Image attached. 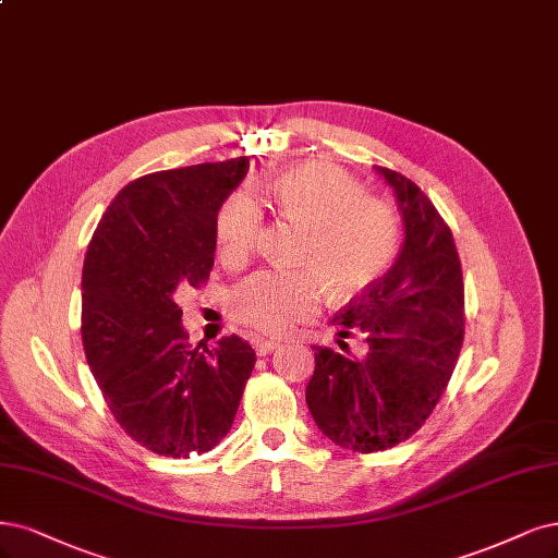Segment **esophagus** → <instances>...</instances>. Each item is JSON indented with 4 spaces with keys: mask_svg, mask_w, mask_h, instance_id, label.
<instances>
[{
    "mask_svg": "<svg viewBox=\"0 0 558 558\" xmlns=\"http://www.w3.org/2000/svg\"><path fill=\"white\" fill-rule=\"evenodd\" d=\"M279 343H281L279 339H265V337H256V339H254V349H256V353H258V355H267V353H272Z\"/></svg>",
    "mask_w": 558,
    "mask_h": 558,
    "instance_id": "1",
    "label": "esophagus"
}]
</instances>
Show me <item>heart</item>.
I'll use <instances>...</instances> for the list:
<instances>
[{"mask_svg":"<svg viewBox=\"0 0 558 558\" xmlns=\"http://www.w3.org/2000/svg\"><path fill=\"white\" fill-rule=\"evenodd\" d=\"M277 215L304 228L300 270H263L230 295V316L263 335H283L312 318L325 300L353 298L378 281L399 246L395 209L343 172L323 163L283 170L263 189ZM258 205L242 194L228 198L217 217V248L223 263L242 265L260 230Z\"/></svg>","mask_w":558,"mask_h":558,"instance_id":"1","label":"heart"}]
</instances>
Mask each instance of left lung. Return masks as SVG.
<instances>
[{"instance_id": "left-lung-1", "label": "left lung", "mask_w": 558, "mask_h": 558, "mask_svg": "<svg viewBox=\"0 0 558 558\" xmlns=\"http://www.w3.org/2000/svg\"><path fill=\"white\" fill-rule=\"evenodd\" d=\"M376 170L395 189L401 252L388 275L335 316L341 337L362 332L367 349L343 355L314 345L316 369L306 386L318 429L362 454L395 448L425 425L464 341V279L450 226L417 184L397 170Z\"/></svg>"}]
</instances>
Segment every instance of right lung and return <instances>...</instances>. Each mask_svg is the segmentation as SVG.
<instances>
[{"mask_svg": "<svg viewBox=\"0 0 558 558\" xmlns=\"http://www.w3.org/2000/svg\"><path fill=\"white\" fill-rule=\"evenodd\" d=\"M248 159L149 172L112 198L83 265V349L110 413L143 448L186 459L233 425L256 353L191 345L178 291L213 272L217 215Z\"/></svg>", "mask_w": 558, "mask_h": 558, "instance_id": "right-lung-1", "label": "right lung"}]
</instances>
